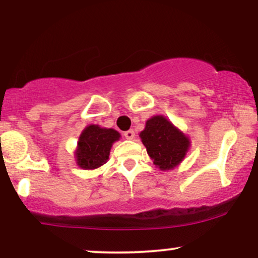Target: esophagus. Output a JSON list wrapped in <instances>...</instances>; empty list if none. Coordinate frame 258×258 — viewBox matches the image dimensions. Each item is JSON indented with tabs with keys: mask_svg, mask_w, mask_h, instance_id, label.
Masks as SVG:
<instances>
[{
	"mask_svg": "<svg viewBox=\"0 0 258 258\" xmlns=\"http://www.w3.org/2000/svg\"><path fill=\"white\" fill-rule=\"evenodd\" d=\"M123 136H125V138H127V139H133L135 138L136 133L133 130H128V131H126L125 133H123Z\"/></svg>",
	"mask_w": 258,
	"mask_h": 258,
	"instance_id": "esophagus-1",
	"label": "esophagus"
}]
</instances>
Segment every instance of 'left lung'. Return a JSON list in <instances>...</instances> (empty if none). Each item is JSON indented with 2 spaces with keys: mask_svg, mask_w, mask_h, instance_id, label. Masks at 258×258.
<instances>
[{
  "mask_svg": "<svg viewBox=\"0 0 258 258\" xmlns=\"http://www.w3.org/2000/svg\"><path fill=\"white\" fill-rule=\"evenodd\" d=\"M139 137L154 165L161 171L178 166L190 147L189 138L162 115L148 120Z\"/></svg>",
  "mask_w": 258,
  "mask_h": 258,
  "instance_id": "left-lung-1",
  "label": "left lung"
}]
</instances>
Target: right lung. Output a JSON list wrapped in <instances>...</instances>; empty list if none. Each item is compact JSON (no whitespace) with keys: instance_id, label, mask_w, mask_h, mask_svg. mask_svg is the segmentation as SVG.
Returning a JSON list of instances; mask_svg holds the SVG:
<instances>
[{"instance_id":"right-lung-1","label":"right lung","mask_w":258,"mask_h":258,"mask_svg":"<svg viewBox=\"0 0 258 258\" xmlns=\"http://www.w3.org/2000/svg\"><path fill=\"white\" fill-rule=\"evenodd\" d=\"M120 133L112 128L90 125L82 131L75 152L76 162L85 170H94L109 159L112 143L120 139Z\"/></svg>"}]
</instances>
